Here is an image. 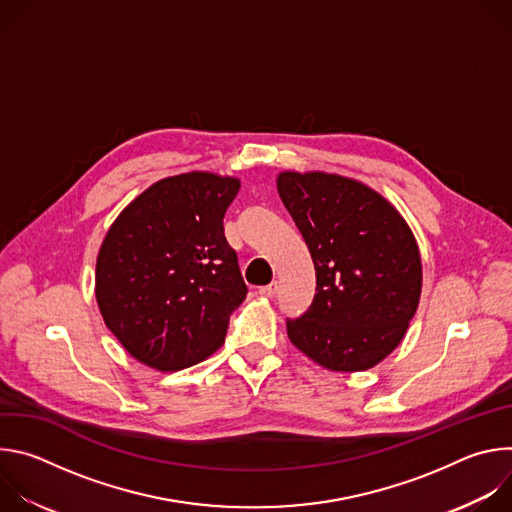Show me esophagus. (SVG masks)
I'll return each mask as SVG.
<instances>
[{
  "label": "esophagus",
  "mask_w": 512,
  "mask_h": 512,
  "mask_svg": "<svg viewBox=\"0 0 512 512\" xmlns=\"http://www.w3.org/2000/svg\"><path fill=\"white\" fill-rule=\"evenodd\" d=\"M259 294H261L263 298H273V296L277 294V281H271L269 285L259 287Z\"/></svg>",
  "instance_id": "esophagus-1"
}]
</instances>
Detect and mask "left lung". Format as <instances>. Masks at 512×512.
<instances>
[{
	"label": "left lung",
	"mask_w": 512,
	"mask_h": 512,
	"mask_svg": "<svg viewBox=\"0 0 512 512\" xmlns=\"http://www.w3.org/2000/svg\"><path fill=\"white\" fill-rule=\"evenodd\" d=\"M277 192L316 267V296L287 320L298 350L336 373L373 369L403 340L421 296L417 241L379 192L326 172H281Z\"/></svg>",
	"instance_id": "left-lung-1"
}]
</instances>
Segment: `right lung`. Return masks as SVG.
Here are the masks:
<instances>
[{"instance_id": "1", "label": "right lung", "mask_w": 512, "mask_h": 512, "mask_svg": "<svg viewBox=\"0 0 512 512\" xmlns=\"http://www.w3.org/2000/svg\"><path fill=\"white\" fill-rule=\"evenodd\" d=\"M241 180L212 172L164 178L131 200L97 255L95 298L139 362L180 371L223 346L247 285L223 218Z\"/></svg>"}]
</instances>
